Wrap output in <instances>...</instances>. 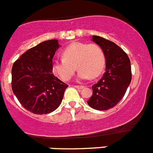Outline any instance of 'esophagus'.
Returning <instances> with one entry per match:
<instances>
[{"instance_id":"1","label":"esophagus","mask_w":153,"mask_h":153,"mask_svg":"<svg viewBox=\"0 0 153 153\" xmlns=\"http://www.w3.org/2000/svg\"><path fill=\"white\" fill-rule=\"evenodd\" d=\"M75 86L76 89H83L84 88V86H77V85H76V86Z\"/></svg>"}]
</instances>
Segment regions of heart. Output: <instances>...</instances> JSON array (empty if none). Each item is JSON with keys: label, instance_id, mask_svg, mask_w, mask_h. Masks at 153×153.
Here are the masks:
<instances>
[{"label": "heart", "instance_id": "b5f03b06", "mask_svg": "<svg viewBox=\"0 0 153 153\" xmlns=\"http://www.w3.org/2000/svg\"><path fill=\"white\" fill-rule=\"evenodd\" d=\"M63 58L53 62V73L63 81L70 80L79 70L77 78L80 80L96 78L101 74L105 67V53L97 44L73 43L62 53Z\"/></svg>", "mask_w": 153, "mask_h": 153}]
</instances>
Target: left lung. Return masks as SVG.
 Returning a JSON list of instances; mask_svg holds the SVG:
<instances>
[{"label":"left lung","mask_w":153,"mask_h":153,"mask_svg":"<svg viewBox=\"0 0 153 153\" xmlns=\"http://www.w3.org/2000/svg\"><path fill=\"white\" fill-rule=\"evenodd\" d=\"M93 41L103 50L106 72L100 80L92 86L93 95L87 103L97 110H107L122 100L130 84V60L126 53L113 42L99 36H93Z\"/></svg>","instance_id":"obj_1"}]
</instances>
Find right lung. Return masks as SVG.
Masks as SVG:
<instances>
[{
  "instance_id": "add662e5",
  "label": "right lung",
  "mask_w": 153,
  "mask_h": 153,
  "mask_svg": "<svg viewBox=\"0 0 153 153\" xmlns=\"http://www.w3.org/2000/svg\"><path fill=\"white\" fill-rule=\"evenodd\" d=\"M59 47L57 40L42 42L23 53L12 67L13 93L34 114H47L57 109L68 86L52 72L53 58Z\"/></svg>"
}]
</instances>
